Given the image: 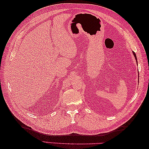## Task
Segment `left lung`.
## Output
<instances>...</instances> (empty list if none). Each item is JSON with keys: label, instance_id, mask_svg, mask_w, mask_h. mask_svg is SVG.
<instances>
[{"label": "left lung", "instance_id": "1", "mask_svg": "<svg viewBox=\"0 0 149 149\" xmlns=\"http://www.w3.org/2000/svg\"><path fill=\"white\" fill-rule=\"evenodd\" d=\"M133 52V54H134V58H135L136 60V63H138V62H137V58H136V54L134 53V52Z\"/></svg>", "mask_w": 149, "mask_h": 149}]
</instances>
